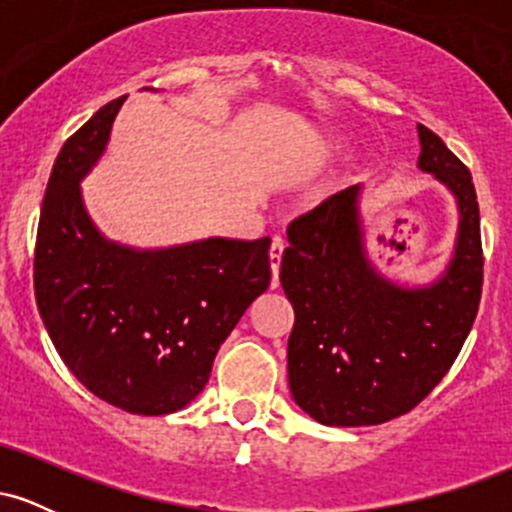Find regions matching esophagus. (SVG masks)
I'll return each instance as SVG.
<instances>
[{
    "label": "esophagus",
    "instance_id": "obj_1",
    "mask_svg": "<svg viewBox=\"0 0 512 512\" xmlns=\"http://www.w3.org/2000/svg\"><path fill=\"white\" fill-rule=\"evenodd\" d=\"M286 243L281 238L272 240V248H269V267H272V276H274V286L279 281V264H281V255H284Z\"/></svg>",
    "mask_w": 512,
    "mask_h": 512
}]
</instances>
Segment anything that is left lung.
Returning <instances> with one entry per match:
<instances>
[{"label": "left lung", "mask_w": 512, "mask_h": 512, "mask_svg": "<svg viewBox=\"0 0 512 512\" xmlns=\"http://www.w3.org/2000/svg\"><path fill=\"white\" fill-rule=\"evenodd\" d=\"M419 170L457 204V238L431 284H399L370 262L363 185L346 187L289 226L279 281L293 305L289 387L325 426H378L407 414L460 354L484 279L472 175L419 125Z\"/></svg>", "instance_id": "obj_1"}]
</instances>
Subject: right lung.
Here are the masks:
<instances>
[{
	"label": "right lung",
	"instance_id": "obj_1",
	"mask_svg": "<svg viewBox=\"0 0 512 512\" xmlns=\"http://www.w3.org/2000/svg\"><path fill=\"white\" fill-rule=\"evenodd\" d=\"M125 98L74 132L52 166L35 301L57 354L81 385L129 414L163 416L209 383L219 346L267 291L269 238H204L139 250L88 216L81 180L101 161Z\"/></svg>",
	"mask_w": 512,
	"mask_h": 512
}]
</instances>
